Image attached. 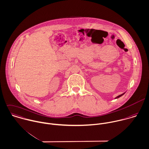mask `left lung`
<instances>
[{"label": "left lung", "mask_w": 149, "mask_h": 149, "mask_svg": "<svg viewBox=\"0 0 149 149\" xmlns=\"http://www.w3.org/2000/svg\"><path fill=\"white\" fill-rule=\"evenodd\" d=\"M124 94H124H121V95H118V96H117V97L116 98H120V97H121L122 95H123Z\"/></svg>", "instance_id": "8db88e82"}]
</instances>
